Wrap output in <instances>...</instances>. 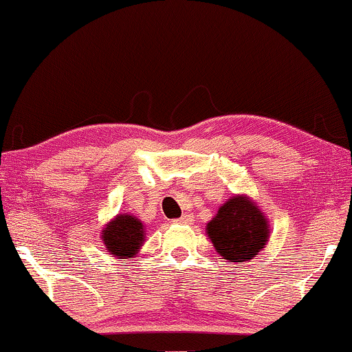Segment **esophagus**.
<instances>
[{
	"label": "esophagus",
	"instance_id": "obj_1",
	"mask_svg": "<svg viewBox=\"0 0 352 352\" xmlns=\"http://www.w3.org/2000/svg\"><path fill=\"white\" fill-rule=\"evenodd\" d=\"M175 223H177V225H187V223H190V217L189 215H182L181 218L175 220Z\"/></svg>",
	"mask_w": 352,
	"mask_h": 352
}]
</instances>
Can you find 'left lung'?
I'll return each instance as SVG.
<instances>
[{
    "label": "left lung",
    "mask_w": 352,
    "mask_h": 352,
    "mask_svg": "<svg viewBox=\"0 0 352 352\" xmlns=\"http://www.w3.org/2000/svg\"><path fill=\"white\" fill-rule=\"evenodd\" d=\"M207 234L225 260L249 262L267 244V218L248 197H231L207 225Z\"/></svg>",
    "instance_id": "obj_1"
}]
</instances>
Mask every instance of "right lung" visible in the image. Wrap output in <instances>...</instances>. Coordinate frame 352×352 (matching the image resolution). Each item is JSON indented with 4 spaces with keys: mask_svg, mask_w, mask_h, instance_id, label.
Returning <instances> with one entry per match:
<instances>
[{
    "mask_svg": "<svg viewBox=\"0 0 352 352\" xmlns=\"http://www.w3.org/2000/svg\"><path fill=\"white\" fill-rule=\"evenodd\" d=\"M102 239L109 254L131 257L144 241V225L131 215H118L107 225Z\"/></svg>",
    "mask_w": 352,
    "mask_h": 352,
    "instance_id": "obj_1",
    "label": "right lung"
}]
</instances>
